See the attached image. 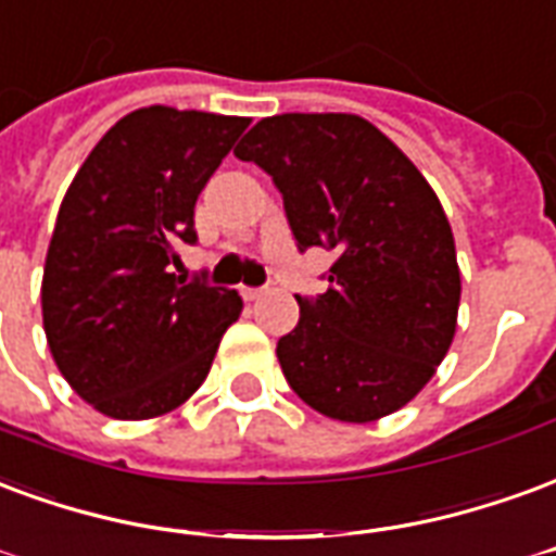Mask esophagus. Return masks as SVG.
<instances>
[{
    "mask_svg": "<svg viewBox=\"0 0 556 556\" xmlns=\"http://www.w3.org/2000/svg\"><path fill=\"white\" fill-rule=\"evenodd\" d=\"M263 293H266V287H242V295H245L249 302H254V299H261Z\"/></svg>",
    "mask_w": 556,
    "mask_h": 556,
    "instance_id": "esophagus-1",
    "label": "esophagus"
}]
</instances>
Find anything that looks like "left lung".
<instances>
[{"label":"left lung","mask_w":556,"mask_h":556,"mask_svg":"<svg viewBox=\"0 0 556 556\" xmlns=\"http://www.w3.org/2000/svg\"><path fill=\"white\" fill-rule=\"evenodd\" d=\"M233 156L273 177L299 251H331L328 290L295 295L278 340L307 406L370 424L415 400L444 362L459 314V263L439 194L370 121L343 112L263 117Z\"/></svg>","instance_id":"8db88e82"}]
</instances>
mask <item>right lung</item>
Instances as JSON below:
<instances>
[{
    "mask_svg": "<svg viewBox=\"0 0 556 556\" xmlns=\"http://www.w3.org/2000/svg\"><path fill=\"white\" fill-rule=\"evenodd\" d=\"M249 117L148 106L97 141L73 177L43 263L40 307L55 367L117 420H148L201 388L237 290L174 275L194 245V201Z\"/></svg>",
    "mask_w": 556,
    "mask_h": 556,
    "instance_id": "obj_1",
    "label": "right lung"
}]
</instances>
